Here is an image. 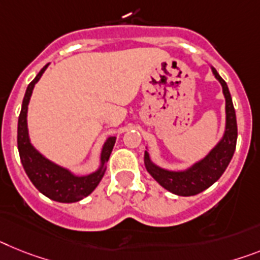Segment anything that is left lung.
Wrapping results in <instances>:
<instances>
[{
    "label": "left lung",
    "mask_w": 260,
    "mask_h": 260,
    "mask_svg": "<svg viewBox=\"0 0 260 260\" xmlns=\"http://www.w3.org/2000/svg\"><path fill=\"white\" fill-rule=\"evenodd\" d=\"M213 74L222 84L223 95L226 98V131L217 147L211 150L204 160L185 172H171L161 169L152 164L149 154L148 152H145V168L150 173V176L161 186L177 196H184V197L196 196L211 186L226 171L235 152V147H237V116H235L230 91H229L226 82L217 73V70L213 69Z\"/></svg>",
    "instance_id": "8db88e82"
}]
</instances>
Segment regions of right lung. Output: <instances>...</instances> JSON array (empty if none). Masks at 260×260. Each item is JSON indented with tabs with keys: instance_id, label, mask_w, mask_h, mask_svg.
<instances>
[{
	"instance_id": "obj_1",
	"label": "right lung",
	"mask_w": 260,
	"mask_h": 260,
	"mask_svg": "<svg viewBox=\"0 0 260 260\" xmlns=\"http://www.w3.org/2000/svg\"><path fill=\"white\" fill-rule=\"evenodd\" d=\"M49 64H46L38 75L34 78L31 83L27 86L25 98L22 102V108L18 117V132H17V144H18V152L21 157V162L25 169L27 177L32 182V185L38 189L46 197L50 200H54L56 202H76V201L83 200L88 194L93 191V189L99 185L100 180L104 174V164L108 161L111 156V152L113 149L116 137H110L107 143L104 144L103 150H102V168L95 173L86 176V177H76L70 173L67 169L58 167L52 164L42 154L37 152L32 145L30 144L29 134H27V121H26V115H27V104H29L30 96H31L32 88L38 82L39 78L45 73Z\"/></svg>"
}]
</instances>
